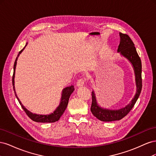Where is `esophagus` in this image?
<instances>
[{
    "label": "esophagus",
    "instance_id": "esophagus-1",
    "mask_svg": "<svg viewBox=\"0 0 156 156\" xmlns=\"http://www.w3.org/2000/svg\"><path fill=\"white\" fill-rule=\"evenodd\" d=\"M84 84V80L83 79H79L77 82V87H82Z\"/></svg>",
    "mask_w": 156,
    "mask_h": 156
}]
</instances>
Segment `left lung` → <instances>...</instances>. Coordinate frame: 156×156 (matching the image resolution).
<instances>
[{"label": "left lung", "instance_id": "1", "mask_svg": "<svg viewBox=\"0 0 156 156\" xmlns=\"http://www.w3.org/2000/svg\"><path fill=\"white\" fill-rule=\"evenodd\" d=\"M119 35L120 41L117 52L119 53L121 56H124L127 60H129V62L131 64L135 73L136 91L134 98L132 99L129 104L119 109L112 110L103 108L99 105L95 92L93 90L92 92V101L90 111L94 116L103 122H112L120 120L123 119L133 107L136 100H138L141 89H142V77H141L142 64H141L140 58L137 54L135 47L134 46L135 45L128 35L122 34L120 32L119 33Z\"/></svg>", "mask_w": 156, "mask_h": 156}]
</instances>
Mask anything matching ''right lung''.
I'll return each instance as SVG.
<instances>
[{
    "instance_id": "obj_1",
    "label": "right lung",
    "mask_w": 156,
    "mask_h": 156,
    "mask_svg": "<svg viewBox=\"0 0 156 156\" xmlns=\"http://www.w3.org/2000/svg\"><path fill=\"white\" fill-rule=\"evenodd\" d=\"M27 45V43L26 44L25 46L24 47L21 51H20L19 53L17 58L16 59L15 63H14L13 66V77H12V84H13V90L14 92H15V95L17 99V100L20 102V105H21L22 108H23V110L25 111L26 112V114L28 115L30 119H32L33 121L36 122H42V123H53V122H55L56 121H58L60 116L63 115L64 112L65 111L66 108L68 104V101L69 97L71 96V94H72V92L74 91V86L73 85H71L69 87H67L64 88L62 91V96H61L60 98V101L59 105L56 107V109L53 112L51 113L49 115H37L35 114V113H33L29 110L27 109L25 107V106L23 105L21 101L20 100V99L18 98L17 94L16 92V89H15V73H16V65H17V60L19 57V56L22 53L23 51L26 48V46Z\"/></svg>"
}]
</instances>
